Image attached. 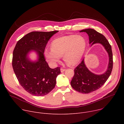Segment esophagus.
I'll use <instances>...</instances> for the list:
<instances>
[{
  "instance_id": "esophagus-1",
  "label": "esophagus",
  "mask_w": 124,
  "mask_h": 124,
  "mask_svg": "<svg viewBox=\"0 0 124 124\" xmlns=\"http://www.w3.org/2000/svg\"><path fill=\"white\" fill-rule=\"evenodd\" d=\"M65 70H66V69H63V68H61V69H60L61 72H63L65 71Z\"/></svg>"
}]
</instances>
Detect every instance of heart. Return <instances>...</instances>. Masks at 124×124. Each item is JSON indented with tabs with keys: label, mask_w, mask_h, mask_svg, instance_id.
Returning <instances> with one entry per match:
<instances>
[{
	"label": "heart",
	"mask_w": 124,
	"mask_h": 124,
	"mask_svg": "<svg viewBox=\"0 0 124 124\" xmlns=\"http://www.w3.org/2000/svg\"><path fill=\"white\" fill-rule=\"evenodd\" d=\"M86 43L81 36L70 35L54 40L51 44V49H46L44 55L50 63L55 64L61 56L70 66L77 65L81 60L84 53Z\"/></svg>",
	"instance_id": "b5f03b06"
}]
</instances>
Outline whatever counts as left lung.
<instances>
[{"instance_id": "8db88e82", "label": "left lung", "mask_w": 124, "mask_h": 124, "mask_svg": "<svg viewBox=\"0 0 124 124\" xmlns=\"http://www.w3.org/2000/svg\"><path fill=\"white\" fill-rule=\"evenodd\" d=\"M86 32L89 36V44H101L107 51L109 57L108 69L101 75H96L88 70L85 64L84 58L74 70L75 74L70 82L72 87L77 91L88 94L101 87L109 77L113 68V56L111 46L103 35L93 29L88 28L80 31Z\"/></svg>"}]
</instances>
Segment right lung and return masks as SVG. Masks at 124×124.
<instances>
[{"label":"right lung","mask_w":124,"mask_h":124,"mask_svg":"<svg viewBox=\"0 0 124 124\" xmlns=\"http://www.w3.org/2000/svg\"><path fill=\"white\" fill-rule=\"evenodd\" d=\"M58 31L31 32L17 42L13 51L12 66L16 76L23 89L30 94L43 96L55 87L60 67L49 68L44 53L50 38ZM32 51L37 52L36 61L28 57Z\"/></svg>","instance_id":"1"}]
</instances>
